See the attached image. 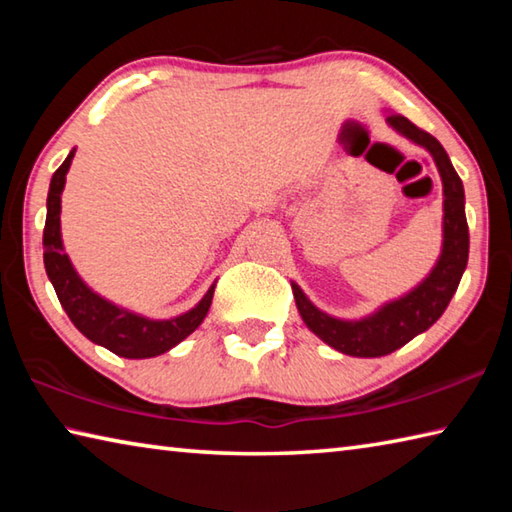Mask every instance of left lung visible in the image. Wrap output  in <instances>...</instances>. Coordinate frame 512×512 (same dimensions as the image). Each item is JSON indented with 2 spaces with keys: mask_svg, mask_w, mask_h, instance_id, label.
<instances>
[{
  "mask_svg": "<svg viewBox=\"0 0 512 512\" xmlns=\"http://www.w3.org/2000/svg\"><path fill=\"white\" fill-rule=\"evenodd\" d=\"M386 124L397 135L427 151L443 183V246L431 271L402 296L386 300L361 318H339L318 309L296 282H291L300 318L329 348L348 357L375 359L400 350L443 316L458 289L470 253V232L465 219V189L461 178L436 137L420 131L402 115H388Z\"/></svg>",
  "mask_w": 512,
  "mask_h": 512,
  "instance_id": "obj_1",
  "label": "left lung"
}]
</instances>
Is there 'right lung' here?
Returning a JSON list of instances; mask_svg holds the SVG:
<instances>
[{
	"label": "right lung",
	"mask_w": 512,
	"mask_h": 512,
	"mask_svg": "<svg viewBox=\"0 0 512 512\" xmlns=\"http://www.w3.org/2000/svg\"><path fill=\"white\" fill-rule=\"evenodd\" d=\"M74 153L76 149L69 151L65 162L56 169L49 183L47 221L45 235H42L45 271L49 282L54 284L56 296L65 314L85 339H90L92 343L124 359L158 357V354L176 348L180 341H185L203 323L212 305L216 280L192 309L173 318L142 316L137 311L115 305V302L99 296L97 291L88 287V282L79 275L72 259L65 253L63 232H60V196H63L67 171L72 167Z\"/></svg>",
	"instance_id": "1"
}]
</instances>
